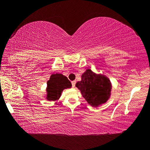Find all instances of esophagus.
Listing matches in <instances>:
<instances>
[{
	"label": "esophagus",
	"mask_w": 150,
	"mask_h": 150,
	"mask_svg": "<svg viewBox=\"0 0 150 150\" xmlns=\"http://www.w3.org/2000/svg\"><path fill=\"white\" fill-rule=\"evenodd\" d=\"M71 84H72V87H75V84H76V81H71Z\"/></svg>",
	"instance_id": "esophagus-1"
}]
</instances>
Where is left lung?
Listing matches in <instances>:
<instances>
[{"label": "left lung", "instance_id": "obj_1", "mask_svg": "<svg viewBox=\"0 0 150 150\" xmlns=\"http://www.w3.org/2000/svg\"><path fill=\"white\" fill-rule=\"evenodd\" d=\"M76 87L90 105L98 106L105 103L110 96L111 84L104 75H96L87 69L81 76V81L76 83Z\"/></svg>", "mask_w": 150, "mask_h": 150}]
</instances>
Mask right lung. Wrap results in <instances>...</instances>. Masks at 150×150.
<instances>
[{
  "mask_svg": "<svg viewBox=\"0 0 150 150\" xmlns=\"http://www.w3.org/2000/svg\"><path fill=\"white\" fill-rule=\"evenodd\" d=\"M71 87V83L67 77L59 73L51 75L47 81V99L55 100L59 98L63 89Z\"/></svg>",
  "mask_w": 150,
  "mask_h": 150,
  "instance_id": "1",
  "label": "right lung"
}]
</instances>
